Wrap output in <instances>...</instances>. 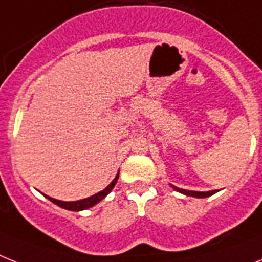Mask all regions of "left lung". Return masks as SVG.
Returning <instances> with one entry per match:
<instances>
[{
	"label": "left lung",
	"instance_id": "obj_1",
	"mask_svg": "<svg viewBox=\"0 0 262 262\" xmlns=\"http://www.w3.org/2000/svg\"><path fill=\"white\" fill-rule=\"evenodd\" d=\"M175 191H178V193H182L185 195L189 196H195V198H206V196H210L213 194L217 193V190H211V191H193V190H185V189H179L177 186L170 185Z\"/></svg>",
	"mask_w": 262,
	"mask_h": 262
}]
</instances>
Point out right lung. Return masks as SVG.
Returning a JSON list of instances; mask_svg holds the SVG:
<instances>
[{
	"mask_svg": "<svg viewBox=\"0 0 262 262\" xmlns=\"http://www.w3.org/2000/svg\"><path fill=\"white\" fill-rule=\"evenodd\" d=\"M118 178H119V172L116 174V177L114 178V181H112L110 185L105 187L104 190H101V191H99V193L94 194L92 196H88V198H84V200H79V201H72V202H66V201H60V200H55V198H52V196H48L45 195V198H48L51 202H53L55 205H57V206L62 207V209H66V210H71V211H81V210H85V209H90V207L95 206L96 204H99L101 200H104L105 196L110 194V191H111L114 187H115L116 182H118Z\"/></svg>",
	"mask_w": 262,
	"mask_h": 262,
	"instance_id": "1",
	"label": "right lung"
}]
</instances>
